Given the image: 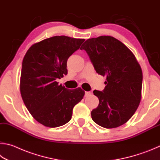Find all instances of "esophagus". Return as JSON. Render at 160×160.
<instances>
[{"label": "esophagus", "instance_id": "34e87169", "mask_svg": "<svg viewBox=\"0 0 160 160\" xmlns=\"http://www.w3.org/2000/svg\"><path fill=\"white\" fill-rule=\"evenodd\" d=\"M91 94V92H90V91H86L85 92V96H90Z\"/></svg>", "mask_w": 160, "mask_h": 160}]
</instances>
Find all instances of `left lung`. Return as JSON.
<instances>
[{
	"mask_svg": "<svg viewBox=\"0 0 160 160\" xmlns=\"http://www.w3.org/2000/svg\"><path fill=\"white\" fill-rule=\"evenodd\" d=\"M80 49L86 50L96 72L107 80L102 91H93L99 105L91 112L92 119L106 128L127 123L141 100L142 72L135 55L110 36L89 38Z\"/></svg>",
	"mask_w": 160,
	"mask_h": 160,
	"instance_id": "1",
	"label": "left lung"
}]
</instances>
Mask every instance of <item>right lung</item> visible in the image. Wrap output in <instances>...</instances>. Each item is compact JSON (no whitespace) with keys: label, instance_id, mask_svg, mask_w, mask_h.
<instances>
[{"label":"right lung","instance_id":"add662e5","mask_svg":"<svg viewBox=\"0 0 160 160\" xmlns=\"http://www.w3.org/2000/svg\"><path fill=\"white\" fill-rule=\"evenodd\" d=\"M85 39L55 36L31 46L25 54L20 77V93L32 116L45 127L67 124L74 106L84 96L81 88H66L56 82L67 74V61Z\"/></svg>","mask_w":160,"mask_h":160}]
</instances>
